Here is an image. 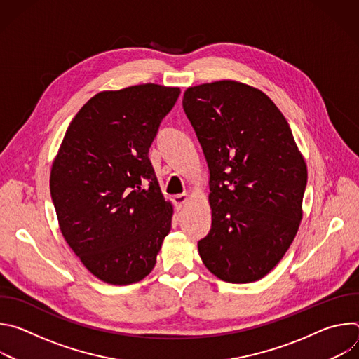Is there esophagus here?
<instances>
[{
    "label": "esophagus",
    "mask_w": 359,
    "mask_h": 359,
    "mask_svg": "<svg viewBox=\"0 0 359 359\" xmlns=\"http://www.w3.org/2000/svg\"><path fill=\"white\" fill-rule=\"evenodd\" d=\"M187 200H189V196L186 194V193H183V194H177V196H175L173 197V203H175V206H176V209L177 210H180L184 204L187 203Z\"/></svg>",
    "instance_id": "obj_1"
}]
</instances>
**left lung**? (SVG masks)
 Here are the masks:
<instances>
[{"instance_id": "left-lung-1", "label": "left lung", "mask_w": 359, "mask_h": 359, "mask_svg": "<svg viewBox=\"0 0 359 359\" xmlns=\"http://www.w3.org/2000/svg\"><path fill=\"white\" fill-rule=\"evenodd\" d=\"M183 109L210 170L212 229L198 241L217 278L262 280L284 257L302 220L306 163L274 102L222 79L189 86Z\"/></svg>"}]
</instances>
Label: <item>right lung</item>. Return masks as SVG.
<instances>
[{"instance_id": "obj_1", "label": "right lung", "mask_w": 359, "mask_h": 359, "mask_svg": "<svg viewBox=\"0 0 359 359\" xmlns=\"http://www.w3.org/2000/svg\"><path fill=\"white\" fill-rule=\"evenodd\" d=\"M177 86L142 83L92 96L69 123L50 168L60 230L100 281L128 285L156 264L173 204L149 159Z\"/></svg>"}]
</instances>
